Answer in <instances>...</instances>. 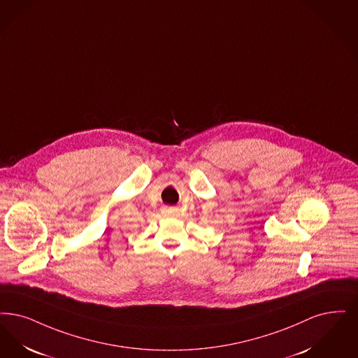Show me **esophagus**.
Here are the masks:
<instances>
[{
    "instance_id": "34e87169",
    "label": "esophagus",
    "mask_w": 358,
    "mask_h": 358,
    "mask_svg": "<svg viewBox=\"0 0 358 358\" xmlns=\"http://www.w3.org/2000/svg\"><path fill=\"white\" fill-rule=\"evenodd\" d=\"M162 213L165 215H178V210L177 209H173V208H165L162 210Z\"/></svg>"
}]
</instances>
